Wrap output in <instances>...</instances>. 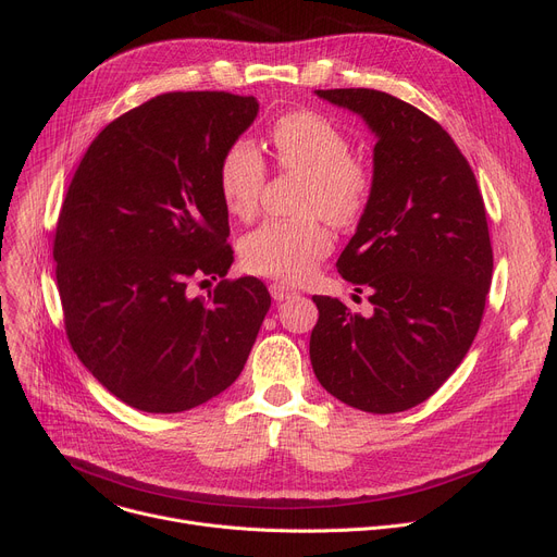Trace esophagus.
Listing matches in <instances>:
<instances>
[{"instance_id":"obj_1","label":"esophagus","mask_w":557,"mask_h":557,"mask_svg":"<svg viewBox=\"0 0 557 557\" xmlns=\"http://www.w3.org/2000/svg\"><path fill=\"white\" fill-rule=\"evenodd\" d=\"M269 288H271L273 300H277V302H282V300H286L290 296H296V290L290 288V286H286V284H282V282H273Z\"/></svg>"}]
</instances>
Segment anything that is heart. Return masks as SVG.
Returning a JSON list of instances; mask_svg holds the SVG:
<instances>
[{
    "label": "heart",
    "mask_w": 557,
    "mask_h": 557,
    "mask_svg": "<svg viewBox=\"0 0 557 557\" xmlns=\"http://www.w3.org/2000/svg\"><path fill=\"white\" fill-rule=\"evenodd\" d=\"M275 162L286 173L307 178L300 214H320L336 227L355 225L372 196V169L352 153V141L330 116L290 110L271 126ZM219 194L225 210L242 221L257 214L267 187V162L257 146L234 139L219 162ZM332 250V237L318 219L267 221L239 244L242 267L280 282L307 280Z\"/></svg>",
    "instance_id": "heart-1"
}]
</instances>
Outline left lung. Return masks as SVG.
I'll list each match as a JSON object with an SVG mask.
<instances>
[{
    "label": "left lung",
    "instance_id": "1",
    "mask_svg": "<svg viewBox=\"0 0 557 557\" xmlns=\"http://www.w3.org/2000/svg\"><path fill=\"white\" fill-rule=\"evenodd\" d=\"M318 97L361 114L376 135L372 196L336 261L374 313L313 296L311 366L347 406L399 413L447 382L481 327L492 282L485 202L456 141L416 106L368 87Z\"/></svg>",
    "mask_w": 557,
    "mask_h": 557
}]
</instances>
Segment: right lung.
I'll use <instances>...</instances> for the list:
<instances>
[{
	"instance_id": "add662e5",
	"label": "right lung",
	"mask_w": 557,
	"mask_h": 557,
	"mask_svg": "<svg viewBox=\"0 0 557 557\" xmlns=\"http://www.w3.org/2000/svg\"><path fill=\"white\" fill-rule=\"evenodd\" d=\"M255 97L166 92L87 146L53 234L70 345L99 384L144 413H183L223 393L271 307L232 263L219 162L257 116ZM208 276V297L190 286Z\"/></svg>"
}]
</instances>
